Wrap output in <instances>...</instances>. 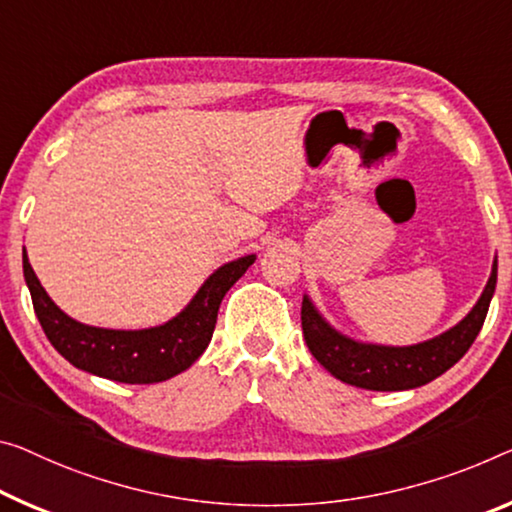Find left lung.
I'll return each instance as SVG.
<instances>
[{
    "mask_svg": "<svg viewBox=\"0 0 512 512\" xmlns=\"http://www.w3.org/2000/svg\"><path fill=\"white\" fill-rule=\"evenodd\" d=\"M497 286V261L492 265L490 281L481 300L453 329L442 336L410 348L359 343L338 334L322 320L309 297L302 300V332L311 355L332 373L336 380L371 391H403L428 384L446 373L465 357L474 338L481 332L490 300Z\"/></svg>",
    "mask_w": 512,
    "mask_h": 512,
    "instance_id": "obj_1",
    "label": "left lung"
}]
</instances>
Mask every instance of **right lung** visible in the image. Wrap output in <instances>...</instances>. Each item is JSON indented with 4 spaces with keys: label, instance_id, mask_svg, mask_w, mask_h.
<instances>
[{
    "label": "right lung",
    "instance_id": "right-lung-1",
    "mask_svg": "<svg viewBox=\"0 0 512 512\" xmlns=\"http://www.w3.org/2000/svg\"><path fill=\"white\" fill-rule=\"evenodd\" d=\"M254 261L256 256H245L219 267L174 320L160 327L123 332L89 327L68 318L45 293L31 270L27 251H22V270L31 302L54 350L75 368L125 384L164 382L190 368L208 348L224 295Z\"/></svg>",
    "mask_w": 512,
    "mask_h": 512
}]
</instances>
